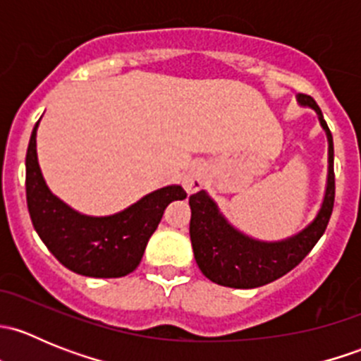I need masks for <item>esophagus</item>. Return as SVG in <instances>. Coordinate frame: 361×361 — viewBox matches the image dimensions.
Here are the masks:
<instances>
[{
    "label": "esophagus",
    "mask_w": 361,
    "mask_h": 361,
    "mask_svg": "<svg viewBox=\"0 0 361 361\" xmlns=\"http://www.w3.org/2000/svg\"><path fill=\"white\" fill-rule=\"evenodd\" d=\"M206 180H207L206 166H202V164H195V166H192L190 169H188V173L185 174L183 178L185 190H187L188 194H194V192H197L199 188L202 187Z\"/></svg>",
    "instance_id": "esophagus-1"
}]
</instances>
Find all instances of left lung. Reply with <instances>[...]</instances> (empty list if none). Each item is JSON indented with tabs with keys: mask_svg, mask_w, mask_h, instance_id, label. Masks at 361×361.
I'll list each match as a JSON object with an SVG mask.
<instances>
[{
	"mask_svg": "<svg viewBox=\"0 0 361 361\" xmlns=\"http://www.w3.org/2000/svg\"><path fill=\"white\" fill-rule=\"evenodd\" d=\"M297 103L316 111L329 141V173L323 202L302 231L279 241H260L235 228L206 190L190 195V241L199 269L209 281L228 288H258L297 267L314 248L329 225L336 197L334 140L316 101L297 94Z\"/></svg>",
	"mask_w": 361,
	"mask_h": 361,
	"instance_id": "left-lung-1",
	"label": "left lung"
}]
</instances>
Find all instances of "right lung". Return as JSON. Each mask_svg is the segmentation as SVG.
I'll list each match as a JSON object with an SVG mask.
<instances>
[{
	"label": "right lung",
	"mask_w": 361,
	"mask_h": 361,
	"mask_svg": "<svg viewBox=\"0 0 361 361\" xmlns=\"http://www.w3.org/2000/svg\"><path fill=\"white\" fill-rule=\"evenodd\" d=\"M25 155V197L31 221L50 253L69 271L87 278H122L143 258L167 204L183 201L180 185H167L108 216H90L61 201L47 185L36 154V130Z\"/></svg>",
	"instance_id": "obj_1"
}]
</instances>
